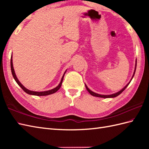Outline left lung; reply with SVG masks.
<instances>
[{"mask_svg":"<svg viewBox=\"0 0 149 149\" xmlns=\"http://www.w3.org/2000/svg\"><path fill=\"white\" fill-rule=\"evenodd\" d=\"M136 64H137V60H136V64H135V68H134V74H133V75H132V78H131V81H130V82H129V83L126 85V86L124 87V88H123L122 89L120 90V91H118V92H116V93H113V94H111V95H100V94H98V93H95V92H93V91H92L91 90H90L89 88H88V86H86V84H85V86H86V90H88V92H89L91 95H93V96H95V97H101V98H114V97H117L118 95H119L121 93H122L123 91H124V90L126 88H127V86H128V85L129 84V83H131V80L132 79V78H133V77H134V74H135V72H136Z\"/></svg>","mask_w":149,"mask_h":149,"instance_id":"left-lung-1","label":"left lung"}]
</instances>
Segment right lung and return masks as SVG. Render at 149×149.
Wrapping results in <instances>:
<instances>
[{"mask_svg": "<svg viewBox=\"0 0 149 149\" xmlns=\"http://www.w3.org/2000/svg\"><path fill=\"white\" fill-rule=\"evenodd\" d=\"M12 56L11 57V72H12V75H13V77L14 79L15 80V81L17 82V83L21 87V88L22 90H23L25 92L29 94V95H36V96H45V95H50V94H52V93H56L57 91H58L60 87L61 86V84H62V82H63V77H64V75L65 74V73L66 72V70L64 74H63V77L61 78V82H60V83L59 84V85L58 86H56V88H53V89L50 90H47V91H31L27 89L26 88H25L23 85H22L21 84V83L20 81H18V78L17 77V75H16L15 74V70H14V68H13V59H12Z\"/></svg>", "mask_w": 149, "mask_h": 149, "instance_id": "obj_1", "label": "right lung"}]
</instances>
